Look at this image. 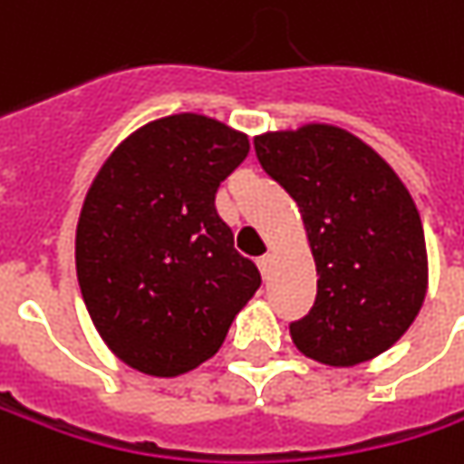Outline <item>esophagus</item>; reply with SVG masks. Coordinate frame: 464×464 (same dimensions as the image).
<instances>
[{
    "instance_id": "1",
    "label": "esophagus",
    "mask_w": 464,
    "mask_h": 464,
    "mask_svg": "<svg viewBox=\"0 0 464 464\" xmlns=\"http://www.w3.org/2000/svg\"><path fill=\"white\" fill-rule=\"evenodd\" d=\"M258 268H260V274H263V278H268L271 268H274V256H271V253H268V256H260Z\"/></svg>"
}]
</instances>
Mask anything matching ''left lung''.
Wrapping results in <instances>:
<instances>
[{
	"label": "left lung",
	"instance_id": "8db88e82",
	"mask_svg": "<svg viewBox=\"0 0 464 464\" xmlns=\"http://www.w3.org/2000/svg\"><path fill=\"white\" fill-rule=\"evenodd\" d=\"M263 169L299 206L317 266L312 312L295 346L325 366H356L395 346L429 289L419 208L398 172L333 123L253 139Z\"/></svg>",
	"mask_w": 464,
	"mask_h": 464
}]
</instances>
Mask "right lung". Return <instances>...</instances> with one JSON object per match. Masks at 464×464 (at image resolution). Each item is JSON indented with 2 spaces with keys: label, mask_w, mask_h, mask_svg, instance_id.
Listing matches in <instances>:
<instances>
[{
  "label": "right lung",
  "mask_w": 464,
  "mask_h": 464,
  "mask_svg": "<svg viewBox=\"0 0 464 464\" xmlns=\"http://www.w3.org/2000/svg\"><path fill=\"white\" fill-rule=\"evenodd\" d=\"M247 152V136L217 118H157L118 144L84 196L82 299L105 346L141 374L204 364L258 292L256 263L214 206Z\"/></svg>",
  "instance_id": "add662e5"
}]
</instances>
